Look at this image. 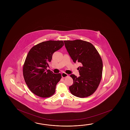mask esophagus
<instances>
[{
    "instance_id": "esophagus-1",
    "label": "esophagus",
    "mask_w": 130,
    "mask_h": 130,
    "mask_svg": "<svg viewBox=\"0 0 130 130\" xmlns=\"http://www.w3.org/2000/svg\"><path fill=\"white\" fill-rule=\"evenodd\" d=\"M61 75H62V77L63 78H64L65 77L68 76V75L66 73H65V72H62V73H61Z\"/></svg>"
}]
</instances>
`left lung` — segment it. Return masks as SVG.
Returning a JSON list of instances; mask_svg holds the SVG:
<instances>
[{"mask_svg": "<svg viewBox=\"0 0 130 130\" xmlns=\"http://www.w3.org/2000/svg\"><path fill=\"white\" fill-rule=\"evenodd\" d=\"M65 46L75 63L81 64L77 69L80 76L71 74L73 83L69 87L71 93L86 98L96 91L102 77L103 64L97 50L91 43L81 40L64 41Z\"/></svg>", "mask_w": 130, "mask_h": 130, "instance_id": "1", "label": "left lung"}]
</instances>
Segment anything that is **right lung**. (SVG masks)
Listing matches in <instances>:
<instances>
[{
	"label": "right lung",
	"mask_w": 130,
	"mask_h": 130,
	"mask_svg": "<svg viewBox=\"0 0 130 130\" xmlns=\"http://www.w3.org/2000/svg\"><path fill=\"white\" fill-rule=\"evenodd\" d=\"M63 45L62 41H47L34 46L28 52L23 67V75L28 87L37 96L48 98L55 93L62 76L47 68L53 53Z\"/></svg>",
	"instance_id": "right-lung-1"
}]
</instances>
